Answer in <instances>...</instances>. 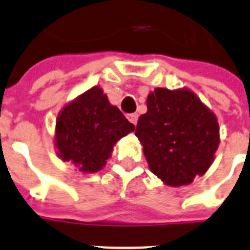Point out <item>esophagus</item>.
Returning a JSON list of instances; mask_svg holds the SVG:
<instances>
[{
    "label": "esophagus",
    "mask_w": 250,
    "mask_h": 250,
    "mask_svg": "<svg viewBox=\"0 0 250 250\" xmlns=\"http://www.w3.org/2000/svg\"><path fill=\"white\" fill-rule=\"evenodd\" d=\"M127 118H128V121L131 122V123H133V125H136V123H137V119H139V115L136 114V113H132V114L127 115Z\"/></svg>",
    "instance_id": "obj_1"
}]
</instances>
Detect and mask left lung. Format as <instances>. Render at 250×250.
<instances>
[{"label":"left lung","mask_w":250,"mask_h":250,"mask_svg":"<svg viewBox=\"0 0 250 250\" xmlns=\"http://www.w3.org/2000/svg\"><path fill=\"white\" fill-rule=\"evenodd\" d=\"M135 135L150 171L169 186H182L210 167L220 144L216 115L190 90L155 88L147 96Z\"/></svg>","instance_id":"1"}]
</instances>
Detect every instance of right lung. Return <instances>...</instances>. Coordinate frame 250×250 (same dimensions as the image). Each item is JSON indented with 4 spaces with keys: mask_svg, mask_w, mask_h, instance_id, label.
Here are the masks:
<instances>
[{
    "mask_svg": "<svg viewBox=\"0 0 250 250\" xmlns=\"http://www.w3.org/2000/svg\"><path fill=\"white\" fill-rule=\"evenodd\" d=\"M135 129L100 87H92L69 103L59 114L55 146L64 162L82 172H99L115 143Z\"/></svg>",
    "mask_w": 250,
    "mask_h": 250,
    "instance_id": "1",
    "label": "right lung"
}]
</instances>
